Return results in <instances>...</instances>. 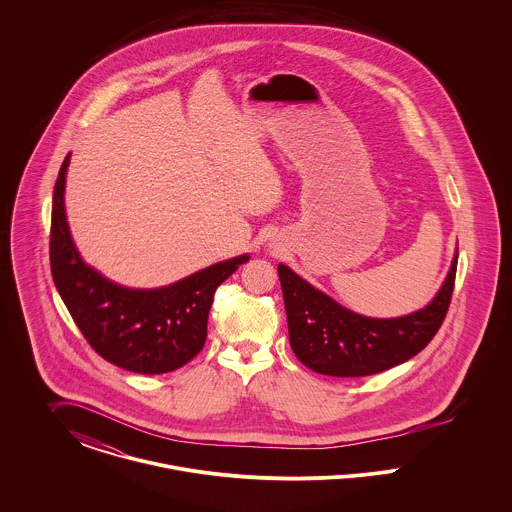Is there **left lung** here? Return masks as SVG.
<instances>
[{"instance_id":"1","label":"left lung","mask_w":512,"mask_h":512,"mask_svg":"<svg viewBox=\"0 0 512 512\" xmlns=\"http://www.w3.org/2000/svg\"><path fill=\"white\" fill-rule=\"evenodd\" d=\"M457 259L459 249L428 305L391 318L359 315L280 263L278 276L295 357L318 374L338 378L370 376L409 361L436 336L447 315Z\"/></svg>"}]
</instances>
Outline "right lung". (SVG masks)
Wrapping results in <instances>:
<instances>
[{
    "label": "right lung",
    "mask_w": 512,
    "mask_h": 512,
    "mask_svg": "<svg viewBox=\"0 0 512 512\" xmlns=\"http://www.w3.org/2000/svg\"><path fill=\"white\" fill-rule=\"evenodd\" d=\"M71 153L53 190L49 261L76 326L105 361L138 374H165L203 349L213 295L249 255H238L161 288H126L90 267L74 245L65 186Z\"/></svg>",
    "instance_id": "1"
}]
</instances>
